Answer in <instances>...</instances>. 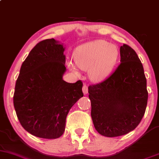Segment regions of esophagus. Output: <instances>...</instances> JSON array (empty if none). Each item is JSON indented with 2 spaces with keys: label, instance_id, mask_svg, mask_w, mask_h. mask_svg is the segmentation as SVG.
Segmentation results:
<instances>
[{
  "label": "esophagus",
  "instance_id": "obj_1",
  "mask_svg": "<svg viewBox=\"0 0 159 159\" xmlns=\"http://www.w3.org/2000/svg\"><path fill=\"white\" fill-rule=\"evenodd\" d=\"M82 90H83V93L84 94H87V93H88V88H87V85L85 84H84L83 85V87H82Z\"/></svg>",
  "mask_w": 159,
  "mask_h": 159
}]
</instances>
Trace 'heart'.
<instances>
[{
  "label": "heart",
  "instance_id": "1",
  "mask_svg": "<svg viewBox=\"0 0 159 159\" xmlns=\"http://www.w3.org/2000/svg\"><path fill=\"white\" fill-rule=\"evenodd\" d=\"M116 45L105 40L98 39L80 45L74 52L75 63L80 69L88 70L93 81H101L111 73L119 59ZM68 67L75 74H78L76 67L71 62Z\"/></svg>",
  "mask_w": 159,
  "mask_h": 159
}]
</instances>
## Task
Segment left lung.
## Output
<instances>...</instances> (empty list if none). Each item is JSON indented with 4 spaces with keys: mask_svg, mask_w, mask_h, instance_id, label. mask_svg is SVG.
<instances>
[{
    "mask_svg": "<svg viewBox=\"0 0 159 159\" xmlns=\"http://www.w3.org/2000/svg\"><path fill=\"white\" fill-rule=\"evenodd\" d=\"M120 64L106 79L88 87L96 130L109 138L128 134L140 123L148 99L143 65L129 45L120 47Z\"/></svg>",
    "mask_w": 159,
    "mask_h": 159,
    "instance_id": "left-lung-1",
    "label": "left lung"
}]
</instances>
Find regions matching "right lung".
<instances>
[{
    "label": "right lung",
    "mask_w": 159,
    "mask_h": 159,
    "mask_svg": "<svg viewBox=\"0 0 159 159\" xmlns=\"http://www.w3.org/2000/svg\"><path fill=\"white\" fill-rule=\"evenodd\" d=\"M64 51L63 43L54 39L39 42L23 62L16 81V115L24 129L38 138H60L69 110L84 96L81 81L63 80L66 71Z\"/></svg>",
    "instance_id": "obj_1"
}]
</instances>
